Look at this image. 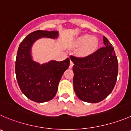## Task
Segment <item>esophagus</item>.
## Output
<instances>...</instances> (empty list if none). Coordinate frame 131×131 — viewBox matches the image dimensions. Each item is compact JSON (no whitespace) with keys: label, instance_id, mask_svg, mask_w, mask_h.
<instances>
[{"label":"esophagus","instance_id":"esophagus-1","mask_svg":"<svg viewBox=\"0 0 131 131\" xmlns=\"http://www.w3.org/2000/svg\"><path fill=\"white\" fill-rule=\"evenodd\" d=\"M73 65H74V63H73V62L71 60L70 61V65H69V68H70V69H71V68H73Z\"/></svg>","mask_w":131,"mask_h":131}]
</instances>
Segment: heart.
Listing matches in <instances>:
<instances>
[{"mask_svg":"<svg viewBox=\"0 0 131 131\" xmlns=\"http://www.w3.org/2000/svg\"><path fill=\"white\" fill-rule=\"evenodd\" d=\"M98 46V39L95 37L84 34L78 37L72 43V46H80L78 54L81 56H88L96 51Z\"/></svg>","mask_w":131,"mask_h":131,"instance_id":"obj_1","label":"heart"}]
</instances>
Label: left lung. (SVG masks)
Segmentation results:
<instances>
[{"label":"left lung","instance_id":"1","mask_svg":"<svg viewBox=\"0 0 131 131\" xmlns=\"http://www.w3.org/2000/svg\"><path fill=\"white\" fill-rule=\"evenodd\" d=\"M104 47L83 58L71 56L74 63L73 86L81 100L98 103L112 92L118 73V59L114 48L105 37Z\"/></svg>","mask_w":131,"mask_h":131}]
</instances>
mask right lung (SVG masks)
I'll return each mask as SVG.
<instances>
[{
    "instance_id": "obj_1",
    "label": "right lung",
    "mask_w": 131,
    "mask_h": 131,
    "mask_svg": "<svg viewBox=\"0 0 131 131\" xmlns=\"http://www.w3.org/2000/svg\"><path fill=\"white\" fill-rule=\"evenodd\" d=\"M58 37L57 31H35L19 45L15 62L16 77L21 91L31 100L42 103L53 99L63 73L69 68V58L61 62L51 60L41 65L32 59L31 48L36 40L41 38L55 39Z\"/></svg>"
}]
</instances>
